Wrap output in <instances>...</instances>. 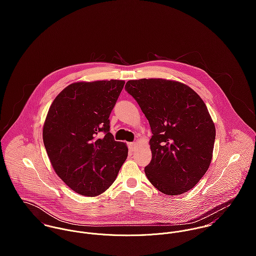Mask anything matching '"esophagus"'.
<instances>
[{
  "instance_id": "34e87169",
  "label": "esophagus",
  "mask_w": 256,
  "mask_h": 256,
  "mask_svg": "<svg viewBox=\"0 0 256 256\" xmlns=\"http://www.w3.org/2000/svg\"><path fill=\"white\" fill-rule=\"evenodd\" d=\"M135 146H136V143L135 142H131V143H128V148L130 150H135Z\"/></svg>"
}]
</instances>
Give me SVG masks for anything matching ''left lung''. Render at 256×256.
Returning a JSON list of instances; mask_svg holds the SVG:
<instances>
[{
  "label": "left lung",
  "mask_w": 256,
  "mask_h": 256,
  "mask_svg": "<svg viewBox=\"0 0 256 256\" xmlns=\"http://www.w3.org/2000/svg\"><path fill=\"white\" fill-rule=\"evenodd\" d=\"M132 96L148 120L152 160L148 180L166 195L192 189L206 174L216 129L201 98L182 82L162 78L128 80Z\"/></svg>",
  "instance_id": "left-lung-1"
}]
</instances>
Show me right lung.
Returning a JSON list of instances; mask_svg holds the SVG:
<instances>
[{
    "instance_id": "obj_1",
    "label": "right lung",
    "mask_w": 256,
    "mask_h": 256,
    "mask_svg": "<svg viewBox=\"0 0 256 256\" xmlns=\"http://www.w3.org/2000/svg\"><path fill=\"white\" fill-rule=\"evenodd\" d=\"M125 82H74L52 102L43 143L58 176L78 194L96 196L114 182L128 148L110 133V115Z\"/></svg>"
}]
</instances>
